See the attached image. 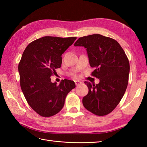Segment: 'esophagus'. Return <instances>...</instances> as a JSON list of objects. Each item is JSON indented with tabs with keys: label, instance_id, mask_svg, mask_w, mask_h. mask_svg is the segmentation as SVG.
Instances as JSON below:
<instances>
[{
	"label": "esophagus",
	"instance_id": "1",
	"mask_svg": "<svg viewBox=\"0 0 147 147\" xmlns=\"http://www.w3.org/2000/svg\"><path fill=\"white\" fill-rule=\"evenodd\" d=\"M81 83H82V82H79V81H76V82H75V84H76V86L80 85Z\"/></svg>",
	"mask_w": 147,
	"mask_h": 147
}]
</instances>
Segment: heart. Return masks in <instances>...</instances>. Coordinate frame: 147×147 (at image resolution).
Returning a JSON list of instances; mask_svg holds the SVG:
<instances>
[{
    "label": "heart",
    "mask_w": 147,
    "mask_h": 147,
    "mask_svg": "<svg viewBox=\"0 0 147 147\" xmlns=\"http://www.w3.org/2000/svg\"><path fill=\"white\" fill-rule=\"evenodd\" d=\"M74 77H76V76H74Z\"/></svg>",
    "instance_id": "1"
}]
</instances>
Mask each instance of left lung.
Listing matches in <instances>:
<instances>
[{"label":"left lung","instance_id":"obj_1","mask_svg":"<svg viewBox=\"0 0 147 147\" xmlns=\"http://www.w3.org/2000/svg\"><path fill=\"white\" fill-rule=\"evenodd\" d=\"M74 46L86 49L92 75L99 79L98 84L85 83L88 93L83 98L87 110L97 115L110 113L120 102L128 83V59L116 40L99 34L80 37Z\"/></svg>","mask_w":147,"mask_h":147}]
</instances>
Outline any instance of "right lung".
I'll return each mask as SVG.
<instances>
[{
  "label": "right lung",
  "mask_w": 147,
  "mask_h": 147,
  "mask_svg": "<svg viewBox=\"0 0 147 147\" xmlns=\"http://www.w3.org/2000/svg\"><path fill=\"white\" fill-rule=\"evenodd\" d=\"M76 40L43 36L30 43L23 53L18 65L21 88L30 107L41 116L60 112L68 93L76 87L73 81L64 79L57 85L51 78L61 66V55Z\"/></svg>",
  "instance_id": "add662e5"
}]
</instances>
